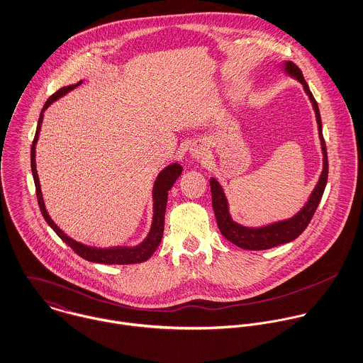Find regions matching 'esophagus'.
Wrapping results in <instances>:
<instances>
[{"label": "esophagus", "instance_id": "esophagus-1", "mask_svg": "<svg viewBox=\"0 0 363 363\" xmlns=\"http://www.w3.org/2000/svg\"><path fill=\"white\" fill-rule=\"evenodd\" d=\"M189 154L194 160L199 161V160H203L206 157V148L203 147V145H194L191 151H189Z\"/></svg>", "mask_w": 363, "mask_h": 363}]
</instances>
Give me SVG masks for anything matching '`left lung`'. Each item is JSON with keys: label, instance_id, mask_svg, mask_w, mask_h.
I'll return each mask as SVG.
<instances>
[{"label": "left lung", "instance_id": "obj_1", "mask_svg": "<svg viewBox=\"0 0 363 363\" xmlns=\"http://www.w3.org/2000/svg\"><path fill=\"white\" fill-rule=\"evenodd\" d=\"M284 72L296 78L301 85L304 92L307 94L310 102L313 104V109L315 112V119L318 125V136L321 142V150H323V171L318 178V182L315 188L313 189L308 201L306 205L297 212L293 218L275 221L262 227H245L234 221L230 212H228V202L224 195V191L221 185L218 184L216 178H211V189H212V206L215 211V216L218 221V230L220 233L234 245L244 248V250H252V251H259V250H269L272 247L286 244L297 238L308 225L310 220L314 216V212L323 198L327 179H328V157H327V148H325V142L323 138V126H321V116L318 111V105L306 82L303 78V74L300 69L291 63V62H285L282 66Z\"/></svg>", "mask_w": 363, "mask_h": 363}]
</instances>
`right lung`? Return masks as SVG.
<instances>
[{
  "instance_id": "obj_1",
  "label": "right lung",
  "mask_w": 363,
  "mask_h": 363,
  "mask_svg": "<svg viewBox=\"0 0 363 363\" xmlns=\"http://www.w3.org/2000/svg\"><path fill=\"white\" fill-rule=\"evenodd\" d=\"M82 81H78L77 84L69 85V86H63L60 88L56 94H53L45 104L42 112H40V118L38 122V129H36V135L32 143L30 148V167H32V175H33V181H35V186H36V196H38V203L40 208V212L43 215V218L46 220V223L56 231V234L69 245L73 248L74 252L78 254L81 258L89 261V262H96V264H106V265H129V264H139V262H145L147 261L154 251L157 250L158 244L161 242L162 238V233H164V216H165V208H167V199H168V191L172 188L174 182L178 179V177L182 174V167L178 162H172L168 167H165L158 175L157 179L154 182L152 186V223H151V228L147 234L145 240L135 247H111V248H98V247H91V245H85L81 244L78 241L73 240L72 237H69L63 230H60L57 227V224L52 220L49 216L45 202H43V196H42V189H40V184H39V177H38V171H36V143L39 139V133H40V128H42V122H43V112L60 96L66 95L67 92L73 91L74 88H77Z\"/></svg>"
}]
</instances>
